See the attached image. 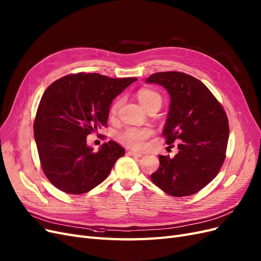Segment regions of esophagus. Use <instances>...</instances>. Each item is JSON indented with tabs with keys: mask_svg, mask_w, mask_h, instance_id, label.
Here are the masks:
<instances>
[{
	"mask_svg": "<svg viewBox=\"0 0 261 261\" xmlns=\"http://www.w3.org/2000/svg\"><path fill=\"white\" fill-rule=\"evenodd\" d=\"M127 154L129 156H133V157H142L143 156L141 153H137V152H134V150H129Z\"/></svg>",
	"mask_w": 261,
	"mask_h": 261,
	"instance_id": "obj_1",
	"label": "esophagus"
}]
</instances>
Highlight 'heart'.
<instances>
[{"mask_svg": "<svg viewBox=\"0 0 261 261\" xmlns=\"http://www.w3.org/2000/svg\"><path fill=\"white\" fill-rule=\"evenodd\" d=\"M138 97L140 99L141 104L144 106L146 109L150 108L152 106H162L163 97L161 93L152 89H141L138 92ZM123 99L117 98L115 102L112 104L109 113L111 116H116L117 113L120 109L122 105ZM154 130L150 128H134L130 127L124 129L120 132L117 133V140L122 145L127 146L129 148L136 149V150H143L147 147L148 140L154 137Z\"/></svg>", "mask_w": 261, "mask_h": 261, "instance_id": "1", "label": "heart"}]
</instances>
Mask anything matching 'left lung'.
I'll list each match as a JSON object with an SVG mask.
<instances>
[{
	"instance_id": "obj_1",
	"label": "left lung",
	"mask_w": 261,
	"mask_h": 261,
	"mask_svg": "<svg viewBox=\"0 0 261 261\" xmlns=\"http://www.w3.org/2000/svg\"><path fill=\"white\" fill-rule=\"evenodd\" d=\"M167 89L171 102L163 136L179 153L159 156L150 180L168 195L183 197L205 188L219 173L229 140L222 105L198 79L179 71L156 72L146 79Z\"/></svg>"
}]
</instances>
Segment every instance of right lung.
Masks as SVG:
<instances>
[{
    "label": "right lung",
    "mask_w": 261,
    "mask_h": 261,
    "mask_svg": "<svg viewBox=\"0 0 261 261\" xmlns=\"http://www.w3.org/2000/svg\"><path fill=\"white\" fill-rule=\"evenodd\" d=\"M136 80L79 72L47 87L33 131L42 170L55 188L73 195L87 193L102 183L124 155L123 147L114 141L93 152L87 136L107 127L113 99Z\"/></svg>",
    "instance_id": "1"
}]
</instances>
